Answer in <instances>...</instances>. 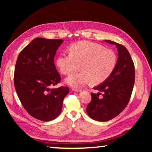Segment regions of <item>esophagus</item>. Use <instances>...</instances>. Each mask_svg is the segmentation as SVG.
I'll use <instances>...</instances> for the list:
<instances>
[{"instance_id":"obj_1","label":"esophagus","mask_w":152,"mask_h":152,"mask_svg":"<svg viewBox=\"0 0 152 152\" xmlns=\"http://www.w3.org/2000/svg\"><path fill=\"white\" fill-rule=\"evenodd\" d=\"M72 91L74 92H81V90L80 89H77V88H72Z\"/></svg>"}]
</instances>
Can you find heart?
<instances>
[{
    "mask_svg": "<svg viewBox=\"0 0 152 152\" xmlns=\"http://www.w3.org/2000/svg\"><path fill=\"white\" fill-rule=\"evenodd\" d=\"M56 64L64 75L73 72L79 66L80 71L65 80L68 85L79 88L89 81L99 84L106 80L115 70L117 56L114 51L99 43L81 41L70 46L69 54L59 56Z\"/></svg>",
    "mask_w": 152,
    "mask_h": 152,
    "instance_id": "obj_1",
    "label": "heart"
}]
</instances>
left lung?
I'll return each mask as SVG.
<instances>
[{
    "mask_svg": "<svg viewBox=\"0 0 152 152\" xmlns=\"http://www.w3.org/2000/svg\"><path fill=\"white\" fill-rule=\"evenodd\" d=\"M115 45L118 51L116 66L109 78L94 89L99 91L91 93L92 100L86 107V112L92 119L107 121L119 115L127 107L135 83V67L130 53L124 46L104 40ZM102 92V98L99 97Z\"/></svg>",
    "mask_w": 152,
    "mask_h": 152,
    "instance_id": "1",
    "label": "left lung"
}]
</instances>
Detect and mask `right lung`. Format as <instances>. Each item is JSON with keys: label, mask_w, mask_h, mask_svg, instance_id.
<instances>
[{"label": "right lung", "mask_w": 152, "mask_h": 152, "mask_svg": "<svg viewBox=\"0 0 152 152\" xmlns=\"http://www.w3.org/2000/svg\"><path fill=\"white\" fill-rule=\"evenodd\" d=\"M63 39L37 37L20 51L15 68L14 84L27 112L43 121L55 119L62 109L68 87L50 89L60 82L54 57Z\"/></svg>", "instance_id": "add662e5"}]
</instances>
